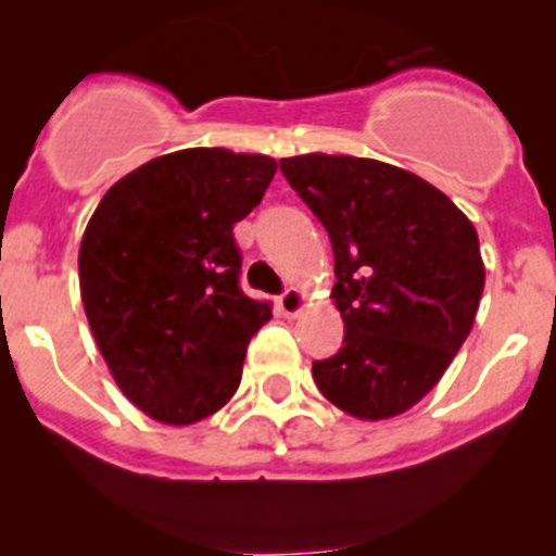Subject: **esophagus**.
<instances>
[{
  "instance_id": "esophagus-1",
  "label": "esophagus",
  "mask_w": 556,
  "mask_h": 556,
  "mask_svg": "<svg viewBox=\"0 0 556 556\" xmlns=\"http://www.w3.org/2000/svg\"><path fill=\"white\" fill-rule=\"evenodd\" d=\"M277 306L285 317H295V314L304 309V293H301L299 288H288L277 299Z\"/></svg>"
}]
</instances>
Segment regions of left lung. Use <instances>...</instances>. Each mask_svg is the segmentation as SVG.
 Here are the masks:
<instances>
[{"label": "left lung", "mask_w": 556, "mask_h": 556, "mask_svg": "<svg viewBox=\"0 0 556 556\" xmlns=\"http://www.w3.org/2000/svg\"><path fill=\"white\" fill-rule=\"evenodd\" d=\"M333 244L344 344L312 363L319 392L357 419L412 408L468 339L484 290L468 217L417 174L352 155L279 161Z\"/></svg>", "instance_id": "8db88e82"}]
</instances>
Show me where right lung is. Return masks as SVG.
<instances>
[{"label":"right lung","instance_id":"1","mask_svg":"<svg viewBox=\"0 0 556 556\" xmlns=\"http://www.w3.org/2000/svg\"><path fill=\"white\" fill-rule=\"evenodd\" d=\"M277 161L190 148L117 179L80 244L88 325L123 395L148 417L193 425L242 382L271 306L244 295L233 226L261 204Z\"/></svg>","mask_w":556,"mask_h":556}]
</instances>
